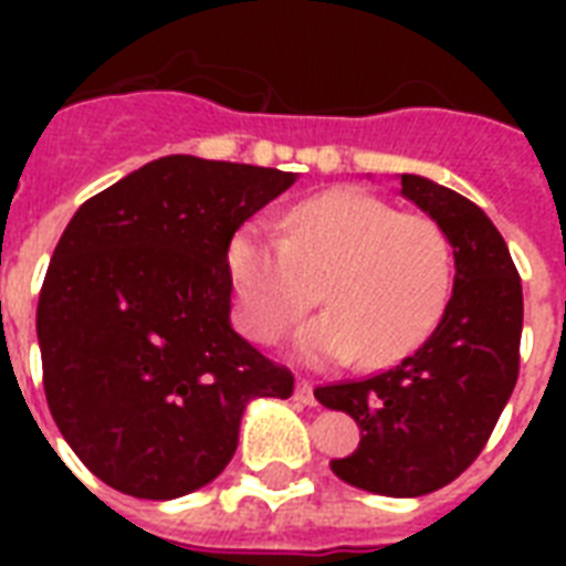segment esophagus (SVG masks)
Segmentation results:
<instances>
[{
    "mask_svg": "<svg viewBox=\"0 0 566 566\" xmlns=\"http://www.w3.org/2000/svg\"><path fill=\"white\" fill-rule=\"evenodd\" d=\"M293 399H296V402H302V405H314V402H317V399H314V385H311L308 378H300V381H296Z\"/></svg>",
    "mask_w": 566,
    "mask_h": 566,
    "instance_id": "1",
    "label": "esophagus"
}]
</instances>
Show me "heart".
I'll return each mask as SVG.
<instances>
[{"mask_svg":"<svg viewBox=\"0 0 566 566\" xmlns=\"http://www.w3.org/2000/svg\"><path fill=\"white\" fill-rule=\"evenodd\" d=\"M284 238L240 226L226 249L238 323L273 340L319 300L328 311L296 332L302 361H399L426 340L447 308L452 252L438 222L396 213L358 188L302 199L284 213Z\"/></svg>","mask_w":566,"mask_h":566,"instance_id":"b5f03b06","label":"heart"}]
</instances>
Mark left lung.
I'll return each mask as SVG.
<instances>
[{
  "instance_id": "1",
  "label": "left lung",
  "mask_w": 566,
  "mask_h": 566,
  "mask_svg": "<svg viewBox=\"0 0 566 566\" xmlns=\"http://www.w3.org/2000/svg\"><path fill=\"white\" fill-rule=\"evenodd\" d=\"M402 196L447 234L455 282L429 340L364 381L317 387L332 411L358 422L353 455L335 458L340 482L378 496H426L482 452L520 370L523 287L491 217L438 181L402 172Z\"/></svg>"
}]
</instances>
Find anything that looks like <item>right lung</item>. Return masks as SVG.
Returning <instances> with one entry per match:
<instances>
[{"instance_id":"1","label":"right lung","mask_w":566,"mask_h":566,"mask_svg":"<svg viewBox=\"0 0 566 566\" xmlns=\"http://www.w3.org/2000/svg\"><path fill=\"white\" fill-rule=\"evenodd\" d=\"M300 179L167 155L75 211L38 302L49 411L82 464L137 500H179L238 449L249 402L293 394L231 326V234Z\"/></svg>"}]
</instances>
